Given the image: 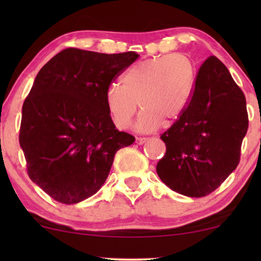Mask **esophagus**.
<instances>
[{
    "mask_svg": "<svg viewBox=\"0 0 261 261\" xmlns=\"http://www.w3.org/2000/svg\"><path fill=\"white\" fill-rule=\"evenodd\" d=\"M146 141H147V138H137V140H135V142H137L138 145L145 144Z\"/></svg>",
    "mask_w": 261,
    "mask_h": 261,
    "instance_id": "esophagus-1",
    "label": "esophagus"
}]
</instances>
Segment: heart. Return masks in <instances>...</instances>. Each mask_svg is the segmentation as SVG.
I'll list each match as a JSON object with an SVG mask.
<instances>
[{"mask_svg":"<svg viewBox=\"0 0 261 261\" xmlns=\"http://www.w3.org/2000/svg\"><path fill=\"white\" fill-rule=\"evenodd\" d=\"M196 76L195 64L181 53L133 64L121 77V87L110 84L106 90V108L114 126L127 129L138 105L142 112L135 127L142 133L156 129L162 120H176L190 102Z\"/></svg>","mask_w":261,"mask_h":261,"instance_id":"b5f03b06","label":"heart"}]
</instances>
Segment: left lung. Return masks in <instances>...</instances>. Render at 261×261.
I'll return each mask as SVG.
<instances>
[{
  "mask_svg": "<svg viewBox=\"0 0 261 261\" xmlns=\"http://www.w3.org/2000/svg\"><path fill=\"white\" fill-rule=\"evenodd\" d=\"M248 129L244 92L216 57L199 69L191 99L160 135L166 153L156 164L163 183L188 197H204L237 169Z\"/></svg>",
  "mask_w": 261,
  "mask_h": 261,
  "instance_id": "left-lung-1",
  "label": "left lung"
}]
</instances>
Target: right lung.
Wrapping results in <instances>:
<instances>
[{
  "label": "right lung",
  "mask_w": 261,
  "mask_h": 261,
  "mask_svg": "<svg viewBox=\"0 0 261 261\" xmlns=\"http://www.w3.org/2000/svg\"><path fill=\"white\" fill-rule=\"evenodd\" d=\"M138 57L70 47L35 77L22 106L19 141L28 176L57 202L76 204L95 195L115 153L134 142L114 126L105 94Z\"/></svg>",
  "instance_id": "right-lung-1"
}]
</instances>
